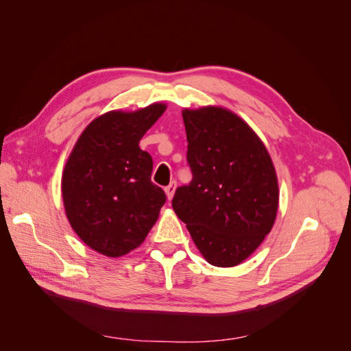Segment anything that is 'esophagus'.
I'll list each match as a JSON object with an SVG mask.
<instances>
[{
    "mask_svg": "<svg viewBox=\"0 0 351 351\" xmlns=\"http://www.w3.org/2000/svg\"><path fill=\"white\" fill-rule=\"evenodd\" d=\"M176 189H177V182H176V180H173V182L165 187V193H167V196H168V200L173 199V196H174V193H176Z\"/></svg>",
    "mask_w": 351,
    "mask_h": 351,
    "instance_id": "34e87169",
    "label": "esophagus"
}]
</instances>
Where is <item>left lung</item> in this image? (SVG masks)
<instances>
[{"instance_id":"left-lung-1","label":"left lung","mask_w":351,"mask_h":351,"mask_svg":"<svg viewBox=\"0 0 351 351\" xmlns=\"http://www.w3.org/2000/svg\"><path fill=\"white\" fill-rule=\"evenodd\" d=\"M192 182L177 187L173 208L205 259L236 267L269 234L278 209L271 156L240 117L206 107L184 110Z\"/></svg>"}]
</instances>
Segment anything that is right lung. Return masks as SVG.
I'll return each instance as SVG.
<instances>
[{
  "instance_id": "obj_1",
  "label": "right lung",
  "mask_w": 351,
  "mask_h": 351,
  "mask_svg": "<svg viewBox=\"0 0 351 351\" xmlns=\"http://www.w3.org/2000/svg\"><path fill=\"white\" fill-rule=\"evenodd\" d=\"M164 111V104H154L98 117L66 164L61 187L70 226L105 256L119 258L141 246L165 204L164 190L151 180L152 156L139 147Z\"/></svg>"
}]
</instances>
